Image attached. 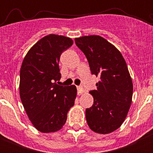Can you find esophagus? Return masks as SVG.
Listing matches in <instances>:
<instances>
[{
    "mask_svg": "<svg viewBox=\"0 0 153 153\" xmlns=\"http://www.w3.org/2000/svg\"><path fill=\"white\" fill-rule=\"evenodd\" d=\"M77 89H78V95H81L84 93V88H83V86L81 85L77 86Z\"/></svg>",
    "mask_w": 153,
    "mask_h": 153,
    "instance_id": "esophagus-1",
    "label": "esophagus"
}]
</instances>
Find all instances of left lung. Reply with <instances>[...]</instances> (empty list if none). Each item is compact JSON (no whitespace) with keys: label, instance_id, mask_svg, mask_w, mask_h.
Here are the masks:
<instances>
[{"label":"left lung","instance_id":"obj_1","mask_svg":"<svg viewBox=\"0 0 153 153\" xmlns=\"http://www.w3.org/2000/svg\"><path fill=\"white\" fill-rule=\"evenodd\" d=\"M89 62L92 74L99 77L96 90L89 93L94 104L86 109L88 126L94 132L108 134L121 126L132 103L133 84L124 57L99 35L75 39Z\"/></svg>","mask_w":153,"mask_h":153}]
</instances>
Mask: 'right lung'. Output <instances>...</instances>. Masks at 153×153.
I'll use <instances>...</instances> for the list:
<instances>
[{
    "label": "right lung",
    "instance_id": "obj_1",
    "mask_svg": "<svg viewBox=\"0 0 153 153\" xmlns=\"http://www.w3.org/2000/svg\"><path fill=\"white\" fill-rule=\"evenodd\" d=\"M73 44L70 38L50 34L28 51L20 71L21 102L33 126L44 133L60 130L75 104V85L60 86L61 53Z\"/></svg>",
    "mask_w": 153,
    "mask_h": 153
}]
</instances>
